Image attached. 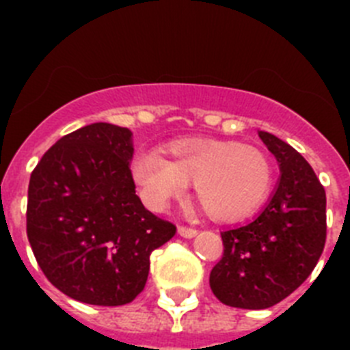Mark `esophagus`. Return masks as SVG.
Wrapping results in <instances>:
<instances>
[{"label": "esophagus", "instance_id": "esophagus-1", "mask_svg": "<svg viewBox=\"0 0 350 350\" xmlns=\"http://www.w3.org/2000/svg\"><path fill=\"white\" fill-rule=\"evenodd\" d=\"M178 234L184 238H194L198 234V231L194 228H185V226H178Z\"/></svg>", "mask_w": 350, "mask_h": 350}]
</instances>
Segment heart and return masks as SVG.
Masks as SVG:
<instances>
[{"instance_id":"b5f03b06","label":"heart","mask_w":350,"mask_h":350,"mask_svg":"<svg viewBox=\"0 0 350 350\" xmlns=\"http://www.w3.org/2000/svg\"><path fill=\"white\" fill-rule=\"evenodd\" d=\"M156 152H140L131 161V175L150 208H165L193 182L198 205L210 219L233 222L254 212L273 185L270 157L240 142L185 138Z\"/></svg>"}]
</instances>
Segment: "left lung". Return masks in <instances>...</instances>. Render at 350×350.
I'll list each match as a JSON object with an SVG mask.
<instances>
[{
    "instance_id": "1",
    "label": "left lung",
    "mask_w": 350,
    "mask_h": 350,
    "mask_svg": "<svg viewBox=\"0 0 350 350\" xmlns=\"http://www.w3.org/2000/svg\"><path fill=\"white\" fill-rule=\"evenodd\" d=\"M258 135L279 163L280 178L254 221L222 231L224 254L210 271L219 301L249 310L273 307L298 289L326 242V193L312 166L271 133Z\"/></svg>"
}]
</instances>
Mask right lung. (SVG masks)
Returning <instances> with one entry per match:
<instances>
[{"instance_id":"obj_1","label":"right lung","mask_w":350,"mask_h":350,"mask_svg":"<svg viewBox=\"0 0 350 350\" xmlns=\"http://www.w3.org/2000/svg\"><path fill=\"white\" fill-rule=\"evenodd\" d=\"M133 152L128 128L94 122L55 142L31 173L27 240L52 286L77 301H133L152 250L177 231L142 205Z\"/></svg>"}]
</instances>
